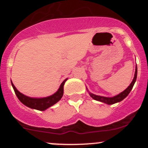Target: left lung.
<instances>
[{"label":"left lung","mask_w":148,"mask_h":148,"mask_svg":"<svg viewBox=\"0 0 148 148\" xmlns=\"http://www.w3.org/2000/svg\"><path fill=\"white\" fill-rule=\"evenodd\" d=\"M136 77H137V66L136 67V72H135V74H134V78L133 81H132V82L131 83L130 86H129L125 90H124L123 92L120 93V94L118 95L113 97H106L98 96V95H95L92 94V93H89V94L91 97L92 98V99H94L95 100L101 101V102H103V103H106L107 104H113V103H115L121 101L122 100H123L129 94H130L131 90H132V88H133V86L134 84H135L136 81Z\"/></svg>","instance_id":"left-lung-1"}]
</instances>
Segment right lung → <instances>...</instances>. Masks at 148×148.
Wrapping results in <instances>:
<instances>
[{"mask_svg":"<svg viewBox=\"0 0 148 148\" xmlns=\"http://www.w3.org/2000/svg\"><path fill=\"white\" fill-rule=\"evenodd\" d=\"M67 80V79H65L61 84L58 90L55 94L45 98H31L29 97L25 96L24 95L21 94L20 92H18L16 90V88H15L14 84H12V82L11 83L15 94H16V97H17L18 99L20 100L21 103H23V104L25 105L26 106L29 107V108L39 110V111H45L47 108H49L50 106L55 104L56 103H57L62 98V95H63L64 84Z\"/></svg>","mask_w":148,"mask_h":148,"instance_id":"obj_1","label":"right lung"}]
</instances>
